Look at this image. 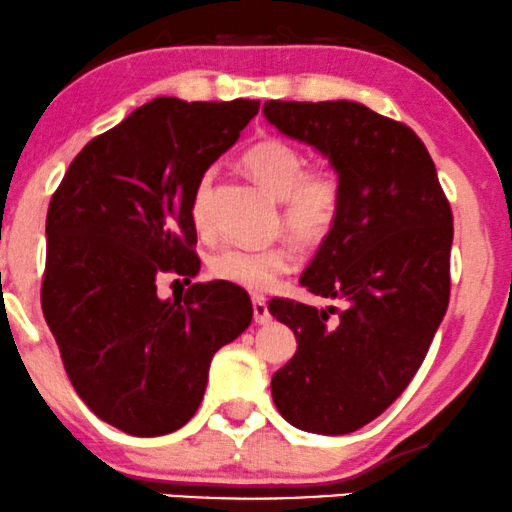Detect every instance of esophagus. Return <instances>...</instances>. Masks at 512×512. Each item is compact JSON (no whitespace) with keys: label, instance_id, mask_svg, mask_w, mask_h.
Masks as SVG:
<instances>
[{"label":"esophagus","instance_id":"esophagus-1","mask_svg":"<svg viewBox=\"0 0 512 512\" xmlns=\"http://www.w3.org/2000/svg\"><path fill=\"white\" fill-rule=\"evenodd\" d=\"M252 316H255V323H269V307H267V300H264V297H252Z\"/></svg>","mask_w":512,"mask_h":512}]
</instances>
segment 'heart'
I'll return each mask as SVG.
<instances>
[{"instance_id": "b5f03b06", "label": "heart", "mask_w": 512, "mask_h": 512, "mask_svg": "<svg viewBox=\"0 0 512 512\" xmlns=\"http://www.w3.org/2000/svg\"><path fill=\"white\" fill-rule=\"evenodd\" d=\"M243 165L276 198H281V222L297 243L319 245L331 236L342 208L338 174L326 167L304 170L307 158L300 148L276 137L248 146L243 153ZM210 184L212 172H205L191 196V219L198 229H205L208 224ZM293 267L295 250L290 243H274L267 248L224 245L210 257L212 276L250 293H267Z\"/></svg>"}]
</instances>
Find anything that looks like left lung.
<instances>
[{
    "label": "left lung",
    "instance_id": "obj_1",
    "mask_svg": "<svg viewBox=\"0 0 512 512\" xmlns=\"http://www.w3.org/2000/svg\"><path fill=\"white\" fill-rule=\"evenodd\" d=\"M264 118L331 160L342 208L300 283L342 300L316 309L271 300L297 338L271 378L290 425L347 435L378 418L423 364L449 307L454 217L428 148L411 127L354 101H267Z\"/></svg>",
    "mask_w": 512,
    "mask_h": 512
}]
</instances>
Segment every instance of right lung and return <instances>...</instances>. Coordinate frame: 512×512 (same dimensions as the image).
Here are the masks:
<instances>
[{
    "label": "right lung",
    "mask_w": 512,
    "mask_h": 512,
    "mask_svg": "<svg viewBox=\"0 0 512 512\" xmlns=\"http://www.w3.org/2000/svg\"><path fill=\"white\" fill-rule=\"evenodd\" d=\"M257 111L160 96L89 141L51 196L44 319L80 399L127 435L189 423L215 352L250 326L243 290L193 283L160 300L155 278L198 274L193 189Z\"/></svg>",
    "instance_id": "add662e5"
}]
</instances>
